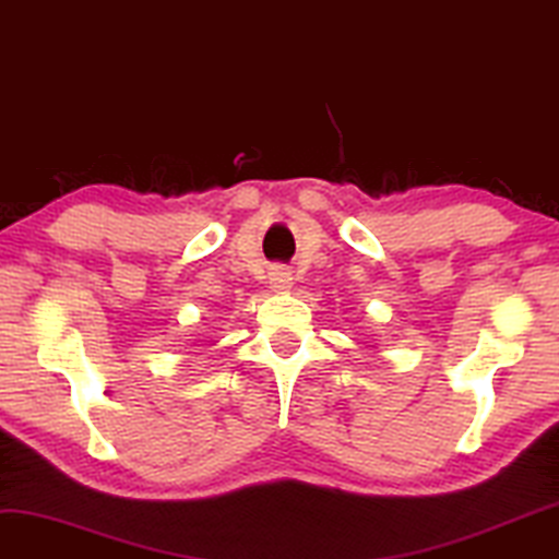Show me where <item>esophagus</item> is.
I'll use <instances>...</instances> for the list:
<instances>
[{
	"label": "esophagus",
	"mask_w": 559,
	"mask_h": 559,
	"mask_svg": "<svg viewBox=\"0 0 559 559\" xmlns=\"http://www.w3.org/2000/svg\"><path fill=\"white\" fill-rule=\"evenodd\" d=\"M267 284H271L273 292L284 294L294 286V278H292V273L286 271V267H273L271 275H267Z\"/></svg>",
	"instance_id": "1"
}]
</instances>
